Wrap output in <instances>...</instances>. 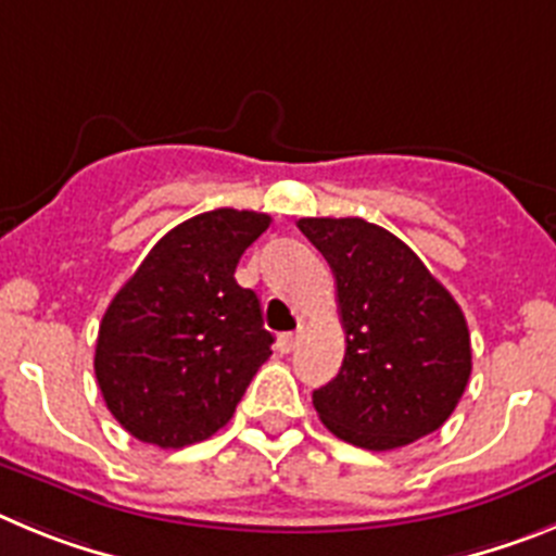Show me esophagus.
<instances>
[{
	"instance_id": "obj_1",
	"label": "esophagus",
	"mask_w": 556,
	"mask_h": 556,
	"mask_svg": "<svg viewBox=\"0 0 556 556\" xmlns=\"http://www.w3.org/2000/svg\"><path fill=\"white\" fill-rule=\"evenodd\" d=\"M299 340H302V327L296 329V332H285L279 334V352L282 354H290L293 349L299 346Z\"/></svg>"
}]
</instances>
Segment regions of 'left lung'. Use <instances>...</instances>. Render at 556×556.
Returning <instances> with one entry per match:
<instances>
[{
    "mask_svg": "<svg viewBox=\"0 0 556 556\" xmlns=\"http://www.w3.org/2000/svg\"><path fill=\"white\" fill-rule=\"evenodd\" d=\"M329 263L346 354L313 390L334 438L390 452L446 424L471 377L468 324L418 254L363 218H299Z\"/></svg>",
    "mask_w": 556,
    "mask_h": 556,
    "instance_id": "1",
    "label": "left lung"
}]
</instances>
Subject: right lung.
Masks as SVG:
<instances>
[{"label": "right lung", "instance_id": "1", "mask_svg": "<svg viewBox=\"0 0 556 556\" xmlns=\"http://www.w3.org/2000/svg\"><path fill=\"white\" fill-rule=\"evenodd\" d=\"M268 224L266 213L232 207L177 224L104 309L93 371L132 438L182 448L232 418L274 343L257 293L235 282Z\"/></svg>", "mask_w": 556, "mask_h": 556}]
</instances>
